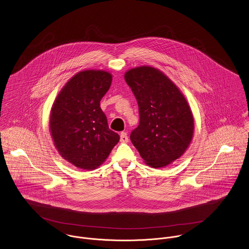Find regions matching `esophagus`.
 <instances>
[{
	"instance_id": "34e87169",
	"label": "esophagus",
	"mask_w": 249,
	"mask_h": 249,
	"mask_svg": "<svg viewBox=\"0 0 249 249\" xmlns=\"http://www.w3.org/2000/svg\"><path fill=\"white\" fill-rule=\"evenodd\" d=\"M120 141H121V142H128V137H127L126 132H122V133L120 134Z\"/></svg>"
}]
</instances>
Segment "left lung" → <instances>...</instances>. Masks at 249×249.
Masks as SVG:
<instances>
[{
    "mask_svg": "<svg viewBox=\"0 0 249 249\" xmlns=\"http://www.w3.org/2000/svg\"><path fill=\"white\" fill-rule=\"evenodd\" d=\"M139 107L140 123L130 140L143 162L163 168L181 157L192 142L194 115L178 86L159 69L139 66L124 73Z\"/></svg>",
    "mask_w": 249,
    "mask_h": 249,
    "instance_id": "obj_1",
    "label": "left lung"
}]
</instances>
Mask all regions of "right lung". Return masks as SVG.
Masks as SVG:
<instances>
[{
  "label": "right lung",
  "instance_id": "obj_1",
  "mask_svg": "<svg viewBox=\"0 0 249 249\" xmlns=\"http://www.w3.org/2000/svg\"><path fill=\"white\" fill-rule=\"evenodd\" d=\"M111 82V72L105 70L78 71L62 87L51 109L53 144L63 159L78 169L99 168L120 140L109 129L100 105Z\"/></svg>",
  "mask_w": 249,
  "mask_h": 249
}]
</instances>
